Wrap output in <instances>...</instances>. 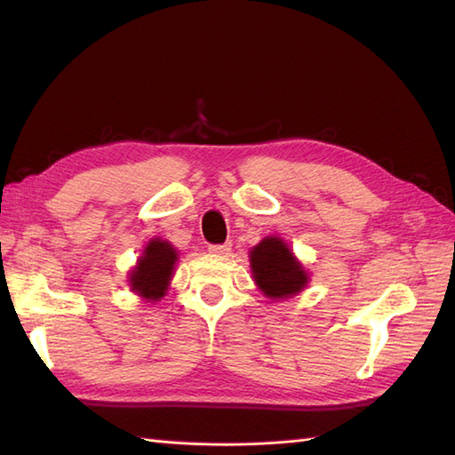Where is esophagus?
<instances>
[{
    "label": "esophagus",
    "instance_id": "obj_1",
    "mask_svg": "<svg viewBox=\"0 0 455 455\" xmlns=\"http://www.w3.org/2000/svg\"><path fill=\"white\" fill-rule=\"evenodd\" d=\"M230 243H227V244H212V246H209V252L211 254H215V256H227V254H230Z\"/></svg>",
    "mask_w": 455,
    "mask_h": 455
}]
</instances>
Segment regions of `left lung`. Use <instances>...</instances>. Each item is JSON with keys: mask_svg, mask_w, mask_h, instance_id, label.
<instances>
[{"mask_svg": "<svg viewBox=\"0 0 455 455\" xmlns=\"http://www.w3.org/2000/svg\"><path fill=\"white\" fill-rule=\"evenodd\" d=\"M248 258L256 287L274 301L299 295L311 282L293 250L275 235L259 240L248 252Z\"/></svg>", "mask_w": 455, "mask_h": 455, "instance_id": "8db88e82", "label": "left lung"}]
</instances>
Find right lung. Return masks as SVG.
I'll return each instance as SVG.
<instances>
[{
    "label": "right lung",
    "mask_w": 455,
    "mask_h": 455,
    "mask_svg": "<svg viewBox=\"0 0 455 455\" xmlns=\"http://www.w3.org/2000/svg\"><path fill=\"white\" fill-rule=\"evenodd\" d=\"M178 258L180 252L168 240L160 236L150 238L137 258V264L127 274L131 291L152 305L162 301L176 272Z\"/></svg>",
    "instance_id": "obj_1"
}]
</instances>
